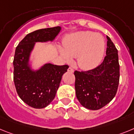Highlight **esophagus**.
Masks as SVG:
<instances>
[{
    "label": "esophagus",
    "instance_id": "34e87169",
    "mask_svg": "<svg viewBox=\"0 0 134 134\" xmlns=\"http://www.w3.org/2000/svg\"><path fill=\"white\" fill-rule=\"evenodd\" d=\"M68 71H69V72H71V73H74V69L71 68V67H69Z\"/></svg>",
    "mask_w": 134,
    "mask_h": 134
}]
</instances>
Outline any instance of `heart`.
Masks as SVG:
<instances>
[{"label": "heart", "instance_id": "obj_1", "mask_svg": "<svg viewBox=\"0 0 134 134\" xmlns=\"http://www.w3.org/2000/svg\"><path fill=\"white\" fill-rule=\"evenodd\" d=\"M65 51L60 54L66 62H71L77 57L79 67L91 69L100 63L105 49L104 38L99 34L90 31H81L71 35L64 42Z\"/></svg>", "mask_w": 134, "mask_h": 134}]
</instances>
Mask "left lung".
I'll return each instance as SVG.
<instances>
[{
  "instance_id": "left-lung-1",
  "label": "left lung",
  "mask_w": 134,
  "mask_h": 134,
  "mask_svg": "<svg viewBox=\"0 0 134 134\" xmlns=\"http://www.w3.org/2000/svg\"><path fill=\"white\" fill-rule=\"evenodd\" d=\"M106 54L102 63L86 71H75L77 98L81 105L98 110L115 96L119 82L118 51L109 36Z\"/></svg>"
}]
</instances>
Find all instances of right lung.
Returning a JSON list of instances; mask_svg holds the SVG:
<instances>
[{
	"instance_id": "obj_1",
	"label": "right lung",
	"mask_w": 134,
	"mask_h": 134,
	"mask_svg": "<svg viewBox=\"0 0 134 134\" xmlns=\"http://www.w3.org/2000/svg\"><path fill=\"white\" fill-rule=\"evenodd\" d=\"M60 27L40 29L28 34L16 47L13 59V80L21 99L34 109L47 107L55 97L62 76L69 66L48 63L36 71L28 65L31 51L37 42L53 41Z\"/></svg>"
}]
</instances>
